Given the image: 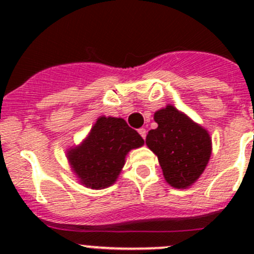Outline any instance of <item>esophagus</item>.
<instances>
[{
  "instance_id": "34e87169",
  "label": "esophagus",
  "mask_w": 254,
  "mask_h": 254,
  "mask_svg": "<svg viewBox=\"0 0 254 254\" xmlns=\"http://www.w3.org/2000/svg\"><path fill=\"white\" fill-rule=\"evenodd\" d=\"M137 131H139V134L141 135L142 139L145 140V137H146V129H145V127H140V129L137 130Z\"/></svg>"
}]
</instances>
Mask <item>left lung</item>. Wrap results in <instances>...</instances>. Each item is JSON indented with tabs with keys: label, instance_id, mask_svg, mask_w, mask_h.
I'll use <instances>...</instances> for the list:
<instances>
[{
	"label": "left lung",
	"instance_id": "left-lung-1",
	"mask_svg": "<svg viewBox=\"0 0 254 254\" xmlns=\"http://www.w3.org/2000/svg\"><path fill=\"white\" fill-rule=\"evenodd\" d=\"M155 122L158 127L148 131L146 145L157 155L166 181L175 188H187L209 162V134L172 106L156 112Z\"/></svg>",
	"mask_w": 254,
	"mask_h": 254
}]
</instances>
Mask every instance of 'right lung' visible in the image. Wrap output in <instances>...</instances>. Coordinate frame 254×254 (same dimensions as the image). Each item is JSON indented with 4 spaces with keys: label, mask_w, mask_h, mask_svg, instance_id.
<instances>
[{
    "label": "right lung",
    "mask_w": 254,
    "mask_h": 254,
    "mask_svg": "<svg viewBox=\"0 0 254 254\" xmlns=\"http://www.w3.org/2000/svg\"><path fill=\"white\" fill-rule=\"evenodd\" d=\"M143 145V139L124 119L102 117L86 141L67 153L68 161L83 186L93 189L113 184L122 171L125 155Z\"/></svg>",
    "instance_id": "1"
}]
</instances>
